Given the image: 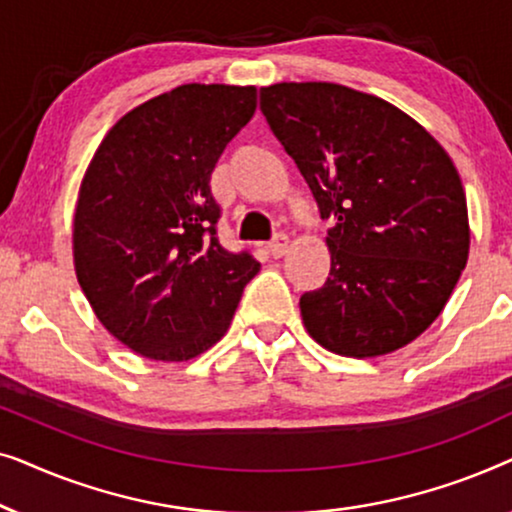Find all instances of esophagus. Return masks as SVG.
Wrapping results in <instances>:
<instances>
[{"instance_id":"34e87169","label":"esophagus","mask_w":512,"mask_h":512,"mask_svg":"<svg viewBox=\"0 0 512 512\" xmlns=\"http://www.w3.org/2000/svg\"><path fill=\"white\" fill-rule=\"evenodd\" d=\"M289 244H291L289 235L277 233L275 237H272V242H270V254L275 256V258H282L286 251H289Z\"/></svg>"}]
</instances>
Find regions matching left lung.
Listing matches in <instances>:
<instances>
[{
    "label": "left lung",
    "instance_id": "1",
    "mask_svg": "<svg viewBox=\"0 0 512 512\" xmlns=\"http://www.w3.org/2000/svg\"><path fill=\"white\" fill-rule=\"evenodd\" d=\"M270 130L333 219L324 286L300 296L307 333L342 356H382L429 328L468 261L459 172L417 121L338 83L261 88Z\"/></svg>",
    "mask_w": 512,
    "mask_h": 512
}]
</instances>
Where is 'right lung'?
<instances>
[{
    "label": "right lung",
    "instance_id": "obj_1",
    "mask_svg": "<svg viewBox=\"0 0 512 512\" xmlns=\"http://www.w3.org/2000/svg\"><path fill=\"white\" fill-rule=\"evenodd\" d=\"M254 111V86L186 83L125 114L90 160L76 277L104 328L146 359L188 361L216 345L261 270L219 242L209 186Z\"/></svg>",
    "mask_w": 512,
    "mask_h": 512
}]
</instances>
